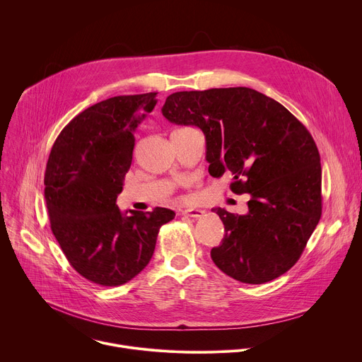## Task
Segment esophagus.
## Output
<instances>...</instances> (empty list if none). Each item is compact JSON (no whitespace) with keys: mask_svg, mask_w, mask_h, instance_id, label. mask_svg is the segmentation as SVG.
<instances>
[{"mask_svg":"<svg viewBox=\"0 0 362 362\" xmlns=\"http://www.w3.org/2000/svg\"><path fill=\"white\" fill-rule=\"evenodd\" d=\"M204 211L203 209H183L180 211V215L183 216H189V218H194V219H199L202 216H204Z\"/></svg>","mask_w":362,"mask_h":362,"instance_id":"esophagus-1","label":"esophagus"}]
</instances>
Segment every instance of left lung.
<instances>
[{"label": "left lung", "mask_w": 362, "mask_h": 362, "mask_svg": "<svg viewBox=\"0 0 362 362\" xmlns=\"http://www.w3.org/2000/svg\"><path fill=\"white\" fill-rule=\"evenodd\" d=\"M162 113L197 126L211 176L230 172V190L250 194L246 215L214 209L226 230L211 250L215 265L252 285L289 271L322 214L321 158L311 133L281 103L247 87L177 91Z\"/></svg>", "instance_id": "1"}]
</instances>
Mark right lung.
Instances as JSON below:
<instances>
[{
	"instance_id": "add662e5",
	"label": "right lung",
	"mask_w": 362,
	"mask_h": 362,
	"mask_svg": "<svg viewBox=\"0 0 362 362\" xmlns=\"http://www.w3.org/2000/svg\"><path fill=\"white\" fill-rule=\"evenodd\" d=\"M158 93L116 95L77 115L59 134L44 175L53 230L70 265L101 286H119L150 262L166 208L122 214L116 204L130 169L134 132Z\"/></svg>"
}]
</instances>
